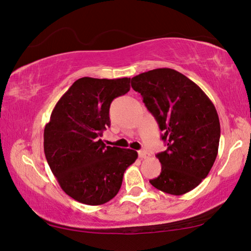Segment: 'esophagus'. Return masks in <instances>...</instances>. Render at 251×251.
Here are the masks:
<instances>
[{"label":"esophagus","mask_w":251,"mask_h":251,"mask_svg":"<svg viewBox=\"0 0 251 251\" xmlns=\"http://www.w3.org/2000/svg\"><path fill=\"white\" fill-rule=\"evenodd\" d=\"M138 156H139V158H141V159H146V158H148V156H149V153L146 151L145 149H141V150H139L138 151Z\"/></svg>","instance_id":"1"}]
</instances>
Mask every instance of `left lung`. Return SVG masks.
<instances>
[{"instance_id":"1","label":"left lung","mask_w":251,"mask_h":251,"mask_svg":"<svg viewBox=\"0 0 251 251\" xmlns=\"http://www.w3.org/2000/svg\"><path fill=\"white\" fill-rule=\"evenodd\" d=\"M131 88L165 133L167 149L157 154L161 172L149 182L168 194L190 192L207 176L217 156L221 125L215 106L198 84L170 68L134 76Z\"/></svg>"}]
</instances>
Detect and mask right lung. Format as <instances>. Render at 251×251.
<instances>
[{
    "mask_svg": "<svg viewBox=\"0 0 251 251\" xmlns=\"http://www.w3.org/2000/svg\"><path fill=\"white\" fill-rule=\"evenodd\" d=\"M130 79L76 80L62 95L44 130V150L59 185L75 201L102 205L121 189L137 151L111 147L101 137L110 127V106L130 89Z\"/></svg>",
    "mask_w": 251,
    "mask_h": 251,
    "instance_id": "1",
    "label": "right lung"
}]
</instances>
